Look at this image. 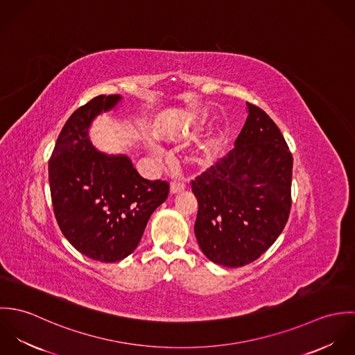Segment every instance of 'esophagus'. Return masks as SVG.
I'll return each instance as SVG.
<instances>
[{
	"instance_id": "obj_1",
	"label": "esophagus",
	"mask_w": 355,
	"mask_h": 355,
	"mask_svg": "<svg viewBox=\"0 0 355 355\" xmlns=\"http://www.w3.org/2000/svg\"><path fill=\"white\" fill-rule=\"evenodd\" d=\"M184 189H186V183H183L180 180H173L171 183V193L172 194H176V193H179V191H182Z\"/></svg>"
}]
</instances>
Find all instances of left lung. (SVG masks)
I'll use <instances>...</instances> for the list:
<instances>
[{"label": "left lung", "instance_id": "left-lung-1", "mask_svg": "<svg viewBox=\"0 0 355 355\" xmlns=\"http://www.w3.org/2000/svg\"><path fill=\"white\" fill-rule=\"evenodd\" d=\"M246 103L235 148L191 180L198 245L210 261L230 268L253 262L275 243L293 202L288 145L261 107Z\"/></svg>", "mask_w": 355, "mask_h": 355}]
</instances>
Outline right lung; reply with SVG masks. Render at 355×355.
Returning <instances> with one entry per match:
<instances>
[{
	"mask_svg": "<svg viewBox=\"0 0 355 355\" xmlns=\"http://www.w3.org/2000/svg\"><path fill=\"white\" fill-rule=\"evenodd\" d=\"M120 96H97L64 124L49 159L51 205L67 241L86 257L116 262L139 245L153 211L169 194L166 180L142 178L125 155L97 152L93 119Z\"/></svg>",
	"mask_w": 355,
	"mask_h": 355,
	"instance_id": "1",
	"label": "right lung"
}]
</instances>
